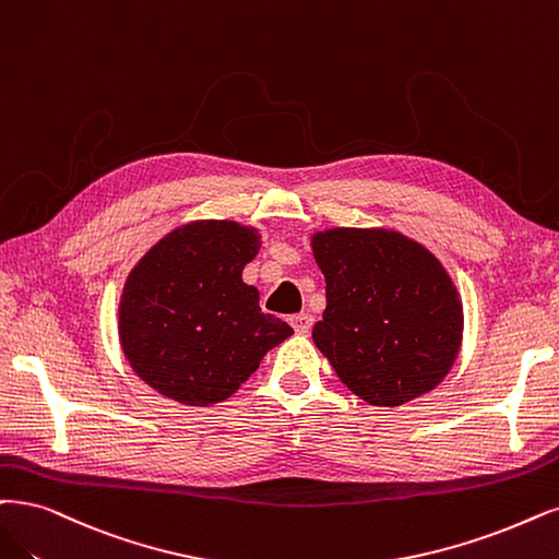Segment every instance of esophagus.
<instances>
[{"label": "esophagus", "instance_id": "1", "mask_svg": "<svg viewBox=\"0 0 559 559\" xmlns=\"http://www.w3.org/2000/svg\"><path fill=\"white\" fill-rule=\"evenodd\" d=\"M290 324H293L297 334H308V332H311V326H313V316L311 313H297V316L290 318Z\"/></svg>", "mask_w": 559, "mask_h": 559}]
</instances>
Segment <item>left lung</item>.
I'll return each mask as SVG.
<instances>
[{
	"instance_id": "obj_1",
	"label": "left lung",
	"mask_w": 559,
	"mask_h": 559,
	"mask_svg": "<svg viewBox=\"0 0 559 559\" xmlns=\"http://www.w3.org/2000/svg\"><path fill=\"white\" fill-rule=\"evenodd\" d=\"M311 248L326 281L313 341L341 382L376 407L436 389L463 343L461 293L442 262L386 227H329Z\"/></svg>"
}]
</instances>
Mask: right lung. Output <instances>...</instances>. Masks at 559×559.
<instances>
[{"instance_id": "right-lung-1", "label": "right lung", "mask_w": 559, "mask_h": 559, "mask_svg": "<svg viewBox=\"0 0 559 559\" xmlns=\"http://www.w3.org/2000/svg\"><path fill=\"white\" fill-rule=\"evenodd\" d=\"M260 233L235 221H191L131 269L119 299V343L133 373L160 396L206 407L230 399L293 326L262 313L241 281Z\"/></svg>"}]
</instances>
